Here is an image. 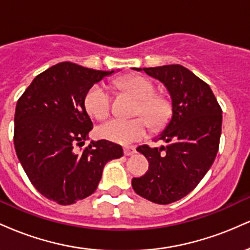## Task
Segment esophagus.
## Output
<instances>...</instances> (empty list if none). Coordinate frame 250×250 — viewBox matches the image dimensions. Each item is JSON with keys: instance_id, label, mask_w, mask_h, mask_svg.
<instances>
[{"instance_id": "obj_1", "label": "esophagus", "mask_w": 250, "mask_h": 250, "mask_svg": "<svg viewBox=\"0 0 250 250\" xmlns=\"http://www.w3.org/2000/svg\"><path fill=\"white\" fill-rule=\"evenodd\" d=\"M135 147H125L123 148V153H125V156H130V155L135 154Z\"/></svg>"}]
</instances>
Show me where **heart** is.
Here are the masks:
<instances>
[{
    "label": "heart",
    "instance_id": "1",
    "mask_svg": "<svg viewBox=\"0 0 250 250\" xmlns=\"http://www.w3.org/2000/svg\"><path fill=\"white\" fill-rule=\"evenodd\" d=\"M119 85L140 100L135 115L145 116L155 129L162 128L171 116V102L168 97L156 95L154 83L143 76H125L120 79ZM84 107L94 119H107L111 109V96L103 84L96 83L84 95ZM144 117L133 120L114 119L97 128V135L108 141L129 145L143 139L148 134L149 124Z\"/></svg>",
    "mask_w": 250,
    "mask_h": 250
}]
</instances>
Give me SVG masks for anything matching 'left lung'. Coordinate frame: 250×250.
I'll use <instances>...</instances> for the list:
<instances>
[{"mask_svg": "<svg viewBox=\"0 0 250 250\" xmlns=\"http://www.w3.org/2000/svg\"><path fill=\"white\" fill-rule=\"evenodd\" d=\"M145 70L161 81L171 97L173 116L157 136L166 147H137L149 162L148 171L134 177L135 193L154 203L168 205L190 193L213 165L219 150L222 109L205 81L180 64Z\"/></svg>", "mask_w": 250, "mask_h": 250, "instance_id": "8db88e82", "label": "left lung"}]
</instances>
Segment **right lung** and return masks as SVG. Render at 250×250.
Returning a JSON list of instances; mask_svg holds the SVG:
<instances>
[{
    "instance_id": "right-lung-1",
    "label": "right lung",
    "mask_w": 250,
    "mask_h": 250,
    "mask_svg": "<svg viewBox=\"0 0 250 250\" xmlns=\"http://www.w3.org/2000/svg\"><path fill=\"white\" fill-rule=\"evenodd\" d=\"M113 73L57 63L37 75L17 101V157L36 190L59 205H73L93 194L105 163L123 155L121 146L107 140L76 150L93 129L85 93Z\"/></svg>"
}]
</instances>
